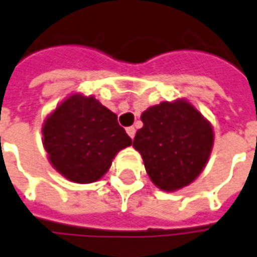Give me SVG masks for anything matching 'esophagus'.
<instances>
[{
  "label": "esophagus",
  "mask_w": 257,
  "mask_h": 257,
  "mask_svg": "<svg viewBox=\"0 0 257 257\" xmlns=\"http://www.w3.org/2000/svg\"><path fill=\"white\" fill-rule=\"evenodd\" d=\"M135 132L136 131L134 126H129V128H126V134H128L131 139H134V138H135Z\"/></svg>",
  "instance_id": "1"
}]
</instances>
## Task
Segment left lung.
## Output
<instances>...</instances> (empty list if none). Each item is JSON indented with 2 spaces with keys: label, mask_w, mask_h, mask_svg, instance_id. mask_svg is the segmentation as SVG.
<instances>
[{
  "label": "left lung",
  "mask_w": 257,
  "mask_h": 257,
  "mask_svg": "<svg viewBox=\"0 0 257 257\" xmlns=\"http://www.w3.org/2000/svg\"><path fill=\"white\" fill-rule=\"evenodd\" d=\"M134 148L141 153L152 183L162 191H177L194 181L214 146L211 122L187 99L163 101L141 115Z\"/></svg>",
  "instance_id": "obj_1"
}]
</instances>
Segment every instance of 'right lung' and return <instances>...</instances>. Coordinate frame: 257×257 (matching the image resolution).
<instances>
[{
	"label": "right lung",
	"mask_w": 257,
	"mask_h": 257,
	"mask_svg": "<svg viewBox=\"0 0 257 257\" xmlns=\"http://www.w3.org/2000/svg\"><path fill=\"white\" fill-rule=\"evenodd\" d=\"M42 142L56 172L78 184L98 181L132 145L118 116L92 95L73 92L46 116Z\"/></svg>",
	"instance_id": "obj_1"
}]
</instances>
